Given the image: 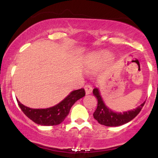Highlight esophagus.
<instances>
[{"instance_id":"esophagus-1","label":"esophagus","mask_w":158,"mask_h":158,"mask_svg":"<svg viewBox=\"0 0 158 158\" xmlns=\"http://www.w3.org/2000/svg\"><path fill=\"white\" fill-rule=\"evenodd\" d=\"M85 88V93H86V94H91L92 90H93V88H92V86L89 84H87L85 85L84 87Z\"/></svg>"}]
</instances>
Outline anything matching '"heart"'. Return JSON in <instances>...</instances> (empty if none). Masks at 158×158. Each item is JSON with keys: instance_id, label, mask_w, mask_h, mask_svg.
Masks as SVG:
<instances>
[{"instance_id": "heart-1", "label": "heart", "mask_w": 158, "mask_h": 158, "mask_svg": "<svg viewBox=\"0 0 158 158\" xmlns=\"http://www.w3.org/2000/svg\"><path fill=\"white\" fill-rule=\"evenodd\" d=\"M110 56L108 53H99L97 54V55H94L93 57L91 58V60H90V63L92 65H98L100 64L103 61H108V59H110Z\"/></svg>"}]
</instances>
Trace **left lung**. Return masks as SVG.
<instances>
[{
	"instance_id": "left-lung-1",
	"label": "left lung",
	"mask_w": 158,
	"mask_h": 158,
	"mask_svg": "<svg viewBox=\"0 0 158 158\" xmlns=\"http://www.w3.org/2000/svg\"><path fill=\"white\" fill-rule=\"evenodd\" d=\"M93 94L97 99V108L93 114L94 117L99 124L106 126H119L130 122L140 112L145 104V102H143L135 109L123 113L114 112L105 105L98 88H94Z\"/></svg>"
}]
</instances>
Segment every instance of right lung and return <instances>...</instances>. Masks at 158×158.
I'll return each mask as SVG.
<instances>
[{"label":"right lung","instance_id":"obj_1","mask_svg":"<svg viewBox=\"0 0 158 158\" xmlns=\"http://www.w3.org/2000/svg\"><path fill=\"white\" fill-rule=\"evenodd\" d=\"M85 91L83 88L72 91L65 99L55 106L44 109H35L23 106L17 99L18 104L23 114L28 118L41 126H56L62 123L68 115L73 105L85 97Z\"/></svg>","mask_w":158,"mask_h":158}]
</instances>
